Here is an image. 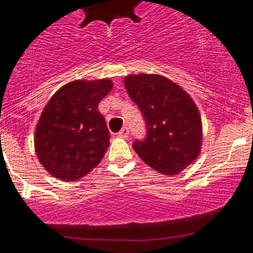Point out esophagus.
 Returning <instances> with one entry per match:
<instances>
[{"label": "esophagus", "mask_w": 253, "mask_h": 253, "mask_svg": "<svg viewBox=\"0 0 253 253\" xmlns=\"http://www.w3.org/2000/svg\"><path fill=\"white\" fill-rule=\"evenodd\" d=\"M119 137H122V138H128L129 137V129L126 128V126H124V128H123L122 130L119 131Z\"/></svg>", "instance_id": "1"}]
</instances>
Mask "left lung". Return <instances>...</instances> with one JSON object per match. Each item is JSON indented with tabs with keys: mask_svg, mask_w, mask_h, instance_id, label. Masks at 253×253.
<instances>
[{
	"mask_svg": "<svg viewBox=\"0 0 253 253\" xmlns=\"http://www.w3.org/2000/svg\"><path fill=\"white\" fill-rule=\"evenodd\" d=\"M126 92L147 123V138L133 144L149 167L175 176L199 157L203 124L199 109L181 86L161 75H129Z\"/></svg>",
	"mask_w": 253,
	"mask_h": 253,
	"instance_id": "obj_1",
	"label": "left lung"
}]
</instances>
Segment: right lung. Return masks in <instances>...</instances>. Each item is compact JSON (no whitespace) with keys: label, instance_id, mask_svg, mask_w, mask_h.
<instances>
[{"label":"right lung","instance_id":"right-lung-1","mask_svg":"<svg viewBox=\"0 0 253 253\" xmlns=\"http://www.w3.org/2000/svg\"><path fill=\"white\" fill-rule=\"evenodd\" d=\"M113 87L107 78L76 80L51 96L34 134L38 160L51 176L76 181L101 162L110 133L97 107Z\"/></svg>","mask_w":253,"mask_h":253}]
</instances>
